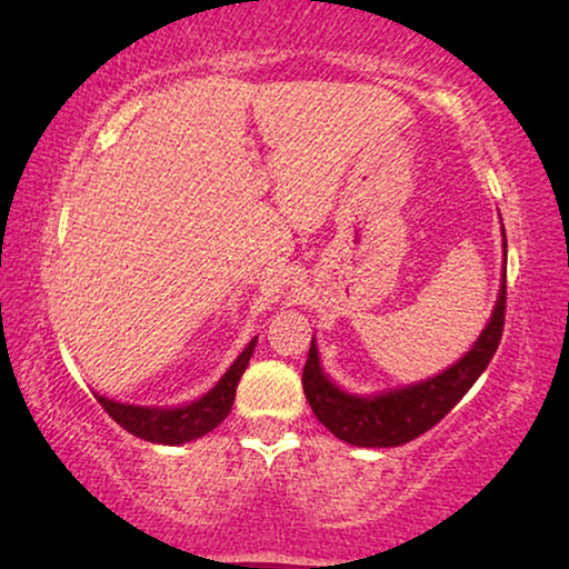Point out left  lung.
<instances>
[{
	"label": "left lung",
	"mask_w": 569,
	"mask_h": 569,
	"mask_svg": "<svg viewBox=\"0 0 569 569\" xmlns=\"http://www.w3.org/2000/svg\"><path fill=\"white\" fill-rule=\"evenodd\" d=\"M505 234V227H501ZM507 256V240H505ZM507 308V279L501 274V287L491 319L476 339V345L465 356L441 371L433 379L410 383L402 389L373 397H358L342 392L329 376L321 371L319 350L311 339L306 368H302V392L306 400L327 429L337 439L356 447H400L405 441L418 439L426 433L462 400L465 392L473 387L478 376L491 363L493 352L499 348L501 329H505Z\"/></svg>",
	"instance_id": "left-lung-1"
}]
</instances>
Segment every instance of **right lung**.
Returning a JSON list of instances; mask_svg holds the SVG:
<instances>
[{
	"instance_id": "add662e5",
	"label": "right lung",
	"mask_w": 569,
	"mask_h": 569,
	"mask_svg": "<svg viewBox=\"0 0 569 569\" xmlns=\"http://www.w3.org/2000/svg\"><path fill=\"white\" fill-rule=\"evenodd\" d=\"M256 342L258 337L250 339L248 348L240 352L238 360L230 366V371L221 376L217 387L209 389L201 400L182 405V408H140V405L114 402L99 395H96V400L132 437L153 441V445H186V441L206 437V433L217 429L221 420L230 416L238 381L246 373Z\"/></svg>"
}]
</instances>
